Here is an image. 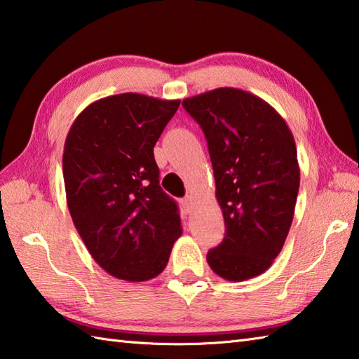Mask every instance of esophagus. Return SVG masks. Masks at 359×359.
I'll return each mask as SVG.
<instances>
[{
  "mask_svg": "<svg viewBox=\"0 0 359 359\" xmlns=\"http://www.w3.org/2000/svg\"><path fill=\"white\" fill-rule=\"evenodd\" d=\"M182 203H184V207H185V210H188V212H191V210L194 208V201H193L191 196L185 198L184 201H182Z\"/></svg>",
  "mask_w": 359,
  "mask_h": 359,
  "instance_id": "34e87169",
  "label": "esophagus"
}]
</instances>
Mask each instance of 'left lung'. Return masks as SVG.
Instances as JSON below:
<instances>
[{"label":"left lung","mask_w":359,"mask_h":359,"mask_svg":"<svg viewBox=\"0 0 359 359\" xmlns=\"http://www.w3.org/2000/svg\"><path fill=\"white\" fill-rule=\"evenodd\" d=\"M203 130L226 235L207 262L229 282L271 268L292 224L300 170L294 137L262 97L222 87L182 102Z\"/></svg>","instance_id":"obj_1"}]
</instances>
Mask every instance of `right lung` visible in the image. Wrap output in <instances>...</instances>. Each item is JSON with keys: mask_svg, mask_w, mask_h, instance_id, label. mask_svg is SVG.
Listing matches in <instances>:
<instances>
[{"mask_svg": "<svg viewBox=\"0 0 359 359\" xmlns=\"http://www.w3.org/2000/svg\"><path fill=\"white\" fill-rule=\"evenodd\" d=\"M180 105L140 93L83 109L63 147L69 215L101 268L146 282L166 268L182 235L179 207L158 184L154 146Z\"/></svg>", "mask_w": 359, "mask_h": 359, "instance_id": "obj_1", "label": "right lung"}]
</instances>
